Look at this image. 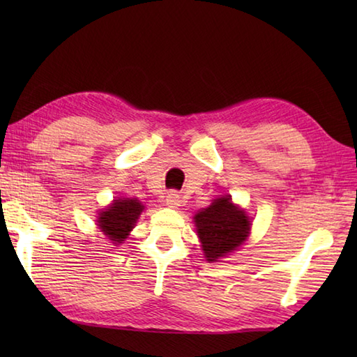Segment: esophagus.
Wrapping results in <instances>:
<instances>
[{"label":"esophagus","instance_id":"obj_1","mask_svg":"<svg viewBox=\"0 0 357 357\" xmlns=\"http://www.w3.org/2000/svg\"><path fill=\"white\" fill-rule=\"evenodd\" d=\"M179 204H181V196H179L178 192L172 190V192L167 193V196H165V206H167V207L178 208Z\"/></svg>","mask_w":357,"mask_h":357}]
</instances>
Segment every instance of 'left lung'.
<instances>
[{
    "mask_svg": "<svg viewBox=\"0 0 357 357\" xmlns=\"http://www.w3.org/2000/svg\"><path fill=\"white\" fill-rule=\"evenodd\" d=\"M204 255L213 262L231 253L248 236L250 221L242 210L233 206L230 196L215 199L210 207L195 216Z\"/></svg>",
    "mask_w": 357,
    "mask_h": 357,
    "instance_id": "8db88e82",
    "label": "left lung"
}]
</instances>
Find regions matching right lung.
Masks as SVG:
<instances>
[{
    "mask_svg": "<svg viewBox=\"0 0 357 357\" xmlns=\"http://www.w3.org/2000/svg\"><path fill=\"white\" fill-rule=\"evenodd\" d=\"M142 208L144 206H141V202L136 199H116L110 207L102 211L98 222L110 241H115V244H121L128 236V231L133 229Z\"/></svg>",
    "mask_w": 357,
    "mask_h": 357,
    "instance_id": "obj_1",
    "label": "right lung"
}]
</instances>
